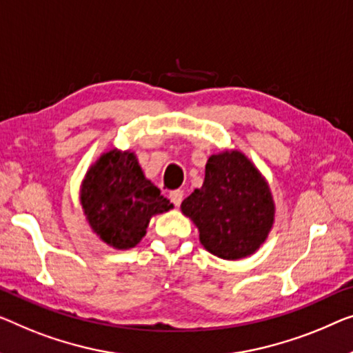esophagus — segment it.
I'll use <instances>...</instances> for the list:
<instances>
[{
    "mask_svg": "<svg viewBox=\"0 0 353 353\" xmlns=\"http://www.w3.org/2000/svg\"><path fill=\"white\" fill-rule=\"evenodd\" d=\"M170 199L172 201V204H174V206H181V203L183 199V192L182 190H172L170 193Z\"/></svg>",
    "mask_w": 353,
    "mask_h": 353,
    "instance_id": "34e87169",
    "label": "esophagus"
}]
</instances>
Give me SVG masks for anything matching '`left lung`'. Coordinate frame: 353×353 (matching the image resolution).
I'll return each instance as SVG.
<instances>
[{
    "label": "left lung",
    "mask_w": 353,
    "mask_h": 353,
    "mask_svg": "<svg viewBox=\"0 0 353 353\" xmlns=\"http://www.w3.org/2000/svg\"><path fill=\"white\" fill-rule=\"evenodd\" d=\"M204 249L223 260L255 254L274 223V201L266 179L239 150L210 155L201 188L181 204Z\"/></svg>",
    "instance_id": "8db88e82"
}]
</instances>
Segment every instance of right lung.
Segmentation results:
<instances>
[{"label": "right lung", "mask_w": 353, "mask_h": 353, "mask_svg": "<svg viewBox=\"0 0 353 353\" xmlns=\"http://www.w3.org/2000/svg\"><path fill=\"white\" fill-rule=\"evenodd\" d=\"M81 204L93 233L119 250L139 244L150 219L172 209L145 179L133 152L117 149L103 154L87 171Z\"/></svg>", "instance_id": "add662e5"}]
</instances>
